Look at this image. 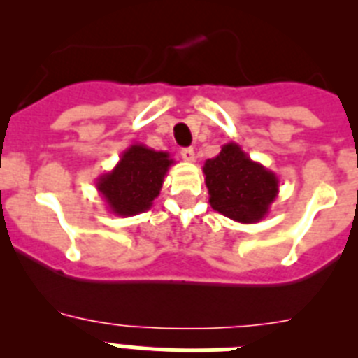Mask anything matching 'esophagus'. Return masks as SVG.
Returning a JSON list of instances; mask_svg holds the SVG:
<instances>
[{
  "label": "esophagus",
  "mask_w": 358,
  "mask_h": 358,
  "mask_svg": "<svg viewBox=\"0 0 358 358\" xmlns=\"http://www.w3.org/2000/svg\"><path fill=\"white\" fill-rule=\"evenodd\" d=\"M181 157L185 161H188V163H192V161H195V150L194 148H182Z\"/></svg>",
  "instance_id": "esophagus-1"
}]
</instances>
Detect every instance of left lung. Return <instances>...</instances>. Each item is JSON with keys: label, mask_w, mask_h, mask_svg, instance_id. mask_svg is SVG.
Wrapping results in <instances>:
<instances>
[{"label": "left lung", "mask_w": 358, "mask_h": 358, "mask_svg": "<svg viewBox=\"0 0 358 358\" xmlns=\"http://www.w3.org/2000/svg\"><path fill=\"white\" fill-rule=\"evenodd\" d=\"M202 172L211 208L240 224L267 217L280 192L276 173L252 161L236 143L222 145L218 156L206 159Z\"/></svg>", "instance_id": "8db88e82"}]
</instances>
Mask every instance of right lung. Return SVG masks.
I'll use <instances>...</instances> for the list:
<instances>
[{"label": "right lung", "mask_w": 358, "mask_h": 358, "mask_svg": "<svg viewBox=\"0 0 358 358\" xmlns=\"http://www.w3.org/2000/svg\"><path fill=\"white\" fill-rule=\"evenodd\" d=\"M173 163L169 152L154 150L141 143L131 145L115 169L98 177V194L110 213L118 217L143 213L159 195L164 176Z\"/></svg>", "instance_id": "add662e5"}]
</instances>
